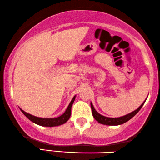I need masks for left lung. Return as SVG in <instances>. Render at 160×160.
Masks as SVG:
<instances>
[{
  "label": "left lung",
  "mask_w": 160,
  "mask_h": 160,
  "mask_svg": "<svg viewBox=\"0 0 160 160\" xmlns=\"http://www.w3.org/2000/svg\"><path fill=\"white\" fill-rule=\"evenodd\" d=\"M146 99L143 102H142V104L141 105V106L138 107L137 109L133 111V112H130V113L126 114V115L121 116V117H119V118H108V117H106V116L102 115V114H99V112H97V111H96L94 107H93V104H92V102H91L92 114H93V118H94V119L96 120V121H98L99 123H101V124L108 125V126L121 125V124H123V123H126V122L129 121L131 118L134 117V116L136 115V114L138 113V112H139V110L142 108V107L143 106L144 102H145Z\"/></svg>",
  "instance_id": "1"
}]
</instances>
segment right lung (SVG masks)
<instances>
[{
	"instance_id": "right-lung-1",
	"label": "right lung",
	"mask_w": 160,
	"mask_h": 160,
	"mask_svg": "<svg viewBox=\"0 0 160 160\" xmlns=\"http://www.w3.org/2000/svg\"><path fill=\"white\" fill-rule=\"evenodd\" d=\"M76 96H74V97L72 99L70 103L69 104L68 107L66 109L65 112L62 115L59 116L58 118H39L36 117V116L32 115V114L27 113L24 111H23L22 108H20V110L22 111V112L23 113L24 115L27 117L30 121L33 122V123H36V124L42 126V127H57V126H60L63 124L69 119L71 115V108H72V106L74 102L75 99H76Z\"/></svg>"
}]
</instances>
